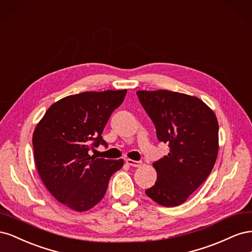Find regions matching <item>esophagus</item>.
<instances>
[{"label": "esophagus", "mask_w": 252, "mask_h": 252, "mask_svg": "<svg viewBox=\"0 0 252 252\" xmlns=\"http://www.w3.org/2000/svg\"><path fill=\"white\" fill-rule=\"evenodd\" d=\"M126 163L129 166H132V167H141V165H142L141 161H133V159H130V158H127Z\"/></svg>", "instance_id": "esophagus-1"}]
</instances>
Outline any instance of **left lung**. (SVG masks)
<instances>
[{
  "mask_svg": "<svg viewBox=\"0 0 252 252\" xmlns=\"http://www.w3.org/2000/svg\"><path fill=\"white\" fill-rule=\"evenodd\" d=\"M155 124L157 138L170 148L154 163L158 178L145 190L150 199L166 207L184 203L208 178L219 150L216 114L195 96L168 90L136 93Z\"/></svg>",
  "mask_w": 252,
  "mask_h": 252,
  "instance_id": "8db88e82",
  "label": "left lung"
}]
</instances>
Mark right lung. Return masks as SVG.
Masks as SVG:
<instances>
[{
  "instance_id": "add662e5",
  "label": "right lung",
  "mask_w": 252,
  "mask_h": 252,
  "mask_svg": "<svg viewBox=\"0 0 252 252\" xmlns=\"http://www.w3.org/2000/svg\"><path fill=\"white\" fill-rule=\"evenodd\" d=\"M127 90L82 93L51 105L32 136L37 172L48 191L75 211L100 202L111 175L123 159L90 157L88 151L108 145L102 138L105 125Z\"/></svg>"
}]
</instances>
